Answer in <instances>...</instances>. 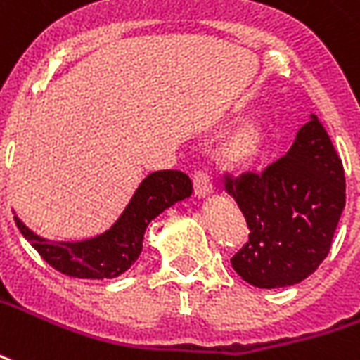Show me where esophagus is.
Instances as JSON below:
<instances>
[{"label": "esophagus", "instance_id": "obj_1", "mask_svg": "<svg viewBox=\"0 0 360 360\" xmlns=\"http://www.w3.org/2000/svg\"><path fill=\"white\" fill-rule=\"evenodd\" d=\"M214 193V185L206 172L194 173V196L196 198H210Z\"/></svg>", "mask_w": 360, "mask_h": 360}]
</instances>
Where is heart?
<instances>
[{
  "mask_svg": "<svg viewBox=\"0 0 360 360\" xmlns=\"http://www.w3.org/2000/svg\"><path fill=\"white\" fill-rule=\"evenodd\" d=\"M267 146V122L262 114L252 112L236 122L221 146V160L231 169L242 172L262 158Z\"/></svg>",
  "mask_w": 360,
  "mask_h": 360,
  "instance_id": "b5f03b06",
  "label": "heart"
}]
</instances>
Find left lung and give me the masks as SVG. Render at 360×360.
Masks as SVG:
<instances>
[{"label":"left lung","instance_id":"obj_1","mask_svg":"<svg viewBox=\"0 0 360 360\" xmlns=\"http://www.w3.org/2000/svg\"><path fill=\"white\" fill-rule=\"evenodd\" d=\"M225 187L250 229V240L231 259L244 281L284 288L315 273L345 207L342 160L315 114L262 175H229Z\"/></svg>","mask_w":360,"mask_h":360}]
</instances>
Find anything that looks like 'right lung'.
Returning <instances> with one entry per match:
<instances>
[{
	"instance_id": "add662e5",
	"label": "right lung",
	"mask_w": 360,
	"mask_h": 360,
	"mask_svg": "<svg viewBox=\"0 0 360 360\" xmlns=\"http://www.w3.org/2000/svg\"><path fill=\"white\" fill-rule=\"evenodd\" d=\"M193 194V181L177 169L153 172L141 181L131 200L114 225L103 234L78 242L41 238L15 215L18 231L53 269L74 278H116L126 273L143 252L148 223L164 210Z\"/></svg>"
}]
</instances>
